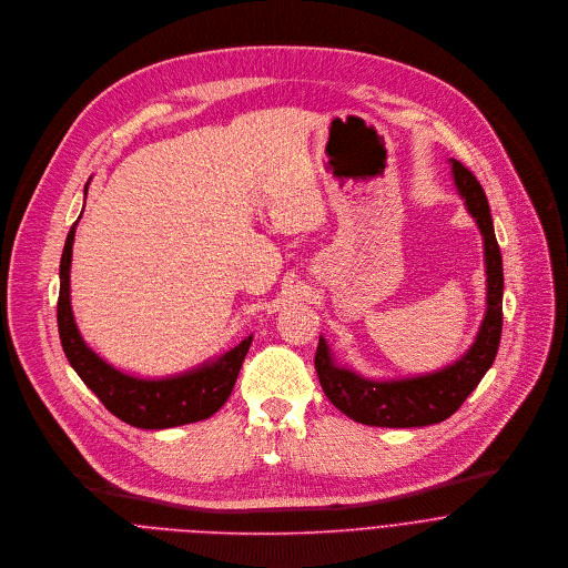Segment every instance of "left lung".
I'll return each mask as SVG.
<instances>
[{
    "instance_id": "8db88e82",
    "label": "left lung",
    "mask_w": 568,
    "mask_h": 568,
    "mask_svg": "<svg viewBox=\"0 0 568 568\" xmlns=\"http://www.w3.org/2000/svg\"><path fill=\"white\" fill-rule=\"evenodd\" d=\"M454 185L476 220L487 273V308L474 344L445 368L400 378H368L335 362L320 337L315 371L331 403L357 423L375 427H425L449 418L491 368L503 333V255L494 233L487 195L476 176L458 161H449Z\"/></svg>"
}]
</instances>
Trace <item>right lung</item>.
<instances>
[{
    "instance_id": "obj_1",
    "label": "right lung",
    "mask_w": 568,
    "mask_h": 568,
    "mask_svg": "<svg viewBox=\"0 0 568 568\" xmlns=\"http://www.w3.org/2000/svg\"><path fill=\"white\" fill-rule=\"evenodd\" d=\"M90 185V181H88ZM85 185V193H88ZM81 217V215H79ZM72 224L59 266V302L57 324L63 353L81 381L99 396V400L123 423L141 429H168L215 414L229 398L242 362L248 353L253 335L220 357L204 362L187 373L163 378H141L110 366L81 337L70 306V264L74 229Z\"/></svg>"
}]
</instances>
